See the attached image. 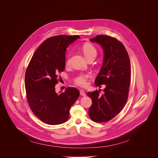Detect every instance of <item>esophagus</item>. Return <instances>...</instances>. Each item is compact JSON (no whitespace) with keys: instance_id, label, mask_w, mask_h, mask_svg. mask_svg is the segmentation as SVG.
<instances>
[{"instance_id":"esophagus-1","label":"esophagus","mask_w":158,"mask_h":158,"mask_svg":"<svg viewBox=\"0 0 158 158\" xmlns=\"http://www.w3.org/2000/svg\"><path fill=\"white\" fill-rule=\"evenodd\" d=\"M80 94L82 96H85V93H84V91L82 89H80Z\"/></svg>"}]
</instances>
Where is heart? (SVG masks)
I'll return each instance as SVG.
<instances>
[{
	"mask_svg": "<svg viewBox=\"0 0 158 158\" xmlns=\"http://www.w3.org/2000/svg\"><path fill=\"white\" fill-rule=\"evenodd\" d=\"M81 50L84 56L87 59H89V57H93V56H97V51L96 48L91 44H89V43L84 44L81 47ZM69 64V59H67L66 60V64L68 65ZM89 77V76L88 74H81L74 79V82L75 84H76L79 86L85 87L87 85V81Z\"/></svg>",
	"mask_w": 158,
	"mask_h": 158,
	"instance_id": "heart-1",
	"label": "heart"
}]
</instances>
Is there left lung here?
Instances as JSON below:
<instances>
[{
	"instance_id": "1",
	"label": "left lung",
	"mask_w": 158,
	"mask_h": 158,
	"mask_svg": "<svg viewBox=\"0 0 158 158\" xmlns=\"http://www.w3.org/2000/svg\"><path fill=\"white\" fill-rule=\"evenodd\" d=\"M90 41L99 44L103 49V62L96 78L95 84L106 85L104 94L98 90L89 92L93 103L89 116L96 122H107L118 115L125 106L129 94L131 65L124 45L116 38L105 35H97Z\"/></svg>"
}]
</instances>
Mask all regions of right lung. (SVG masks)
<instances>
[{"instance_id":"add662e5","label":"right lung","mask_w":158,"mask_h":158,"mask_svg":"<svg viewBox=\"0 0 158 158\" xmlns=\"http://www.w3.org/2000/svg\"><path fill=\"white\" fill-rule=\"evenodd\" d=\"M79 35H59L46 39L33 55L27 68L25 87L29 105L33 113L50 125L65 123L69 110L79 96L75 87L66 88L57 94V76L64 71L65 51Z\"/></svg>"}]
</instances>
